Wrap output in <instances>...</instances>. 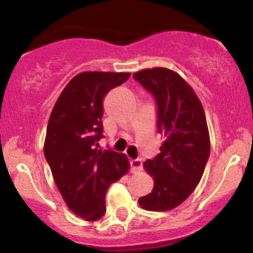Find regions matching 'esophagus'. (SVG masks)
Masks as SVG:
<instances>
[{"label": "esophagus", "mask_w": 253, "mask_h": 253, "mask_svg": "<svg viewBox=\"0 0 253 253\" xmlns=\"http://www.w3.org/2000/svg\"><path fill=\"white\" fill-rule=\"evenodd\" d=\"M142 168H143L142 159H132L131 160V171L132 172L141 171Z\"/></svg>", "instance_id": "34e87169"}]
</instances>
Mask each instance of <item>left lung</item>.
Masks as SVG:
<instances>
[{"label":"left lung","mask_w":253,"mask_h":253,"mask_svg":"<svg viewBox=\"0 0 253 253\" xmlns=\"http://www.w3.org/2000/svg\"><path fill=\"white\" fill-rule=\"evenodd\" d=\"M133 78L154 96L158 132L164 137L159 154L143 164L154 187L138 203L147 211H170L187 200L202 178L211 153L206 114L195 90L174 71L147 68Z\"/></svg>","instance_id":"1"}]
</instances>
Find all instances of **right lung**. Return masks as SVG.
I'll list each match as a JSON object with an SVG mask.
<instances>
[{"instance_id": "1", "label": "right lung", "mask_w": 253, "mask_h": 253, "mask_svg": "<svg viewBox=\"0 0 253 253\" xmlns=\"http://www.w3.org/2000/svg\"><path fill=\"white\" fill-rule=\"evenodd\" d=\"M131 73L82 72L58 96L48 119L44 154L68 208L95 221L105 214L109 186L127 174L126 155L99 150L103 138V100Z\"/></svg>"}]
</instances>
